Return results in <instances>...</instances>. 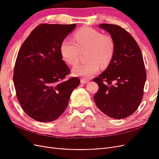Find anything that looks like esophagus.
Listing matches in <instances>:
<instances>
[{
	"label": "esophagus",
	"mask_w": 159,
	"mask_h": 159,
	"mask_svg": "<svg viewBox=\"0 0 159 159\" xmlns=\"http://www.w3.org/2000/svg\"><path fill=\"white\" fill-rule=\"evenodd\" d=\"M89 80H86V79H85V78H81V84H87V83H88L89 82Z\"/></svg>",
	"instance_id": "1"
}]
</instances>
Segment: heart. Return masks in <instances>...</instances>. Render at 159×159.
Segmentation results:
<instances>
[{
  "instance_id": "obj_1",
  "label": "heart",
  "mask_w": 159,
  "mask_h": 159,
  "mask_svg": "<svg viewBox=\"0 0 159 159\" xmlns=\"http://www.w3.org/2000/svg\"><path fill=\"white\" fill-rule=\"evenodd\" d=\"M74 40L66 38L60 45L62 59L71 66L78 63L80 53L85 51V60L87 61L77 65L72 72L75 76L90 78L100 69L110 64L114 56L115 44L113 38L91 27H84L77 30Z\"/></svg>"
}]
</instances>
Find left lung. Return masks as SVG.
<instances>
[{
  "instance_id": "1",
  "label": "left lung",
  "mask_w": 159,
  "mask_h": 159,
  "mask_svg": "<svg viewBox=\"0 0 159 159\" xmlns=\"http://www.w3.org/2000/svg\"><path fill=\"white\" fill-rule=\"evenodd\" d=\"M99 26L113 38L115 49L107 69L93 80L99 86L93 99L107 116L124 119L135 111L143 97L147 74L142 53L134 38L122 27Z\"/></svg>"
}]
</instances>
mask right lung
<instances>
[{
  "instance_id": "1",
  "label": "right lung",
  "mask_w": 159,
  "mask_h": 159,
  "mask_svg": "<svg viewBox=\"0 0 159 159\" xmlns=\"http://www.w3.org/2000/svg\"><path fill=\"white\" fill-rule=\"evenodd\" d=\"M75 26L42 24L19 50L13 74L16 95L24 111L36 121L50 122L58 118L80 85L76 77L65 80L70 70L60 50L62 40Z\"/></svg>"
}]
</instances>
